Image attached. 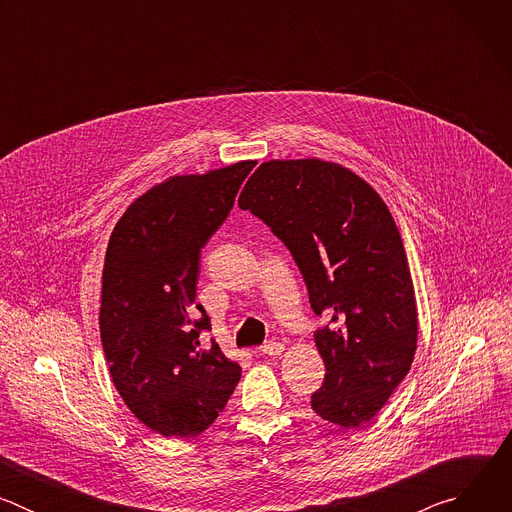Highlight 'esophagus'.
I'll use <instances>...</instances> for the list:
<instances>
[{
    "instance_id": "esophagus-1",
    "label": "esophagus",
    "mask_w": 512,
    "mask_h": 512,
    "mask_svg": "<svg viewBox=\"0 0 512 512\" xmlns=\"http://www.w3.org/2000/svg\"><path fill=\"white\" fill-rule=\"evenodd\" d=\"M283 350H285V346H283L281 342H275V340H271V342H267V344L261 346V352H263L265 356H271V358L281 356Z\"/></svg>"
}]
</instances>
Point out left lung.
I'll use <instances>...</instances> for the list:
<instances>
[{"label":"left lung","instance_id":"8db88e82","mask_svg":"<svg viewBox=\"0 0 512 512\" xmlns=\"http://www.w3.org/2000/svg\"><path fill=\"white\" fill-rule=\"evenodd\" d=\"M239 206L285 243L312 310L332 316L314 334L326 377L312 409L340 427L371 421L417 348L413 281L387 204L348 168L308 158L263 162Z\"/></svg>","mask_w":512,"mask_h":512}]
</instances>
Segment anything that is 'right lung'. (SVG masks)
<instances>
[{
    "mask_svg": "<svg viewBox=\"0 0 512 512\" xmlns=\"http://www.w3.org/2000/svg\"><path fill=\"white\" fill-rule=\"evenodd\" d=\"M253 168L168 178L129 204L107 245L99 328L109 373L129 411L166 437L202 433L241 379L239 362L200 340L210 320L196 281L200 249Z\"/></svg>",
    "mask_w": 512,
    "mask_h": 512,
    "instance_id": "obj_1",
    "label": "right lung"
}]
</instances>
